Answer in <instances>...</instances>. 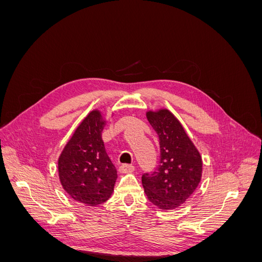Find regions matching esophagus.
Instances as JSON below:
<instances>
[{"label":"esophagus","instance_id":"obj_1","mask_svg":"<svg viewBox=\"0 0 262 262\" xmlns=\"http://www.w3.org/2000/svg\"><path fill=\"white\" fill-rule=\"evenodd\" d=\"M119 170H120V172H132L134 170V166L129 164H123L119 167Z\"/></svg>","mask_w":262,"mask_h":262}]
</instances>
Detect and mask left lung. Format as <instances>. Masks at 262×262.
<instances>
[{
  "mask_svg": "<svg viewBox=\"0 0 262 262\" xmlns=\"http://www.w3.org/2000/svg\"><path fill=\"white\" fill-rule=\"evenodd\" d=\"M146 118L160 140L158 165L142 175L148 200L162 210L177 208L199 185L202 160L182 125L170 112H149Z\"/></svg>",
  "mask_w": 262,
  "mask_h": 262,
  "instance_id": "obj_1",
  "label": "left lung"
}]
</instances>
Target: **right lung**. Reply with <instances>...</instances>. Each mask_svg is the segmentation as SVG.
<instances>
[{
    "instance_id": "add662e5",
    "label": "right lung",
    "mask_w": 262,
    "mask_h": 262,
    "mask_svg": "<svg viewBox=\"0 0 262 262\" xmlns=\"http://www.w3.org/2000/svg\"><path fill=\"white\" fill-rule=\"evenodd\" d=\"M104 126L100 113L94 110L78 125L58 163L60 181L69 195L93 207L108 200L117 179L101 140Z\"/></svg>"
}]
</instances>
